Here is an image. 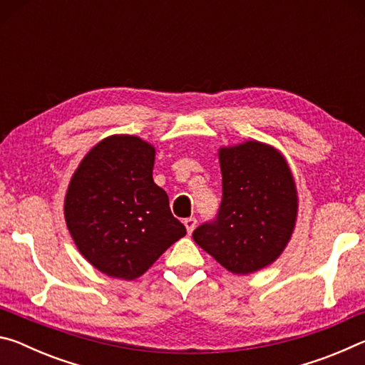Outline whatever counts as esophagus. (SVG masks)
<instances>
[{"label": "esophagus", "instance_id": "esophagus-1", "mask_svg": "<svg viewBox=\"0 0 365 365\" xmlns=\"http://www.w3.org/2000/svg\"><path fill=\"white\" fill-rule=\"evenodd\" d=\"M183 224H185V227H187V232L191 233V232L195 230V227H196V219L195 217H188V219L183 220Z\"/></svg>", "mask_w": 365, "mask_h": 365}]
</instances>
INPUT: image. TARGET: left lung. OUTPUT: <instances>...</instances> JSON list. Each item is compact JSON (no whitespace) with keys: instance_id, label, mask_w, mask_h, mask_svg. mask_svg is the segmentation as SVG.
I'll return each instance as SVG.
<instances>
[{"instance_id":"8db88e82","label":"left lung","mask_w":365,"mask_h":365,"mask_svg":"<svg viewBox=\"0 0 365 365\" xmlns=\"http://www.w3.org/2000/svg\"><path fill=\"white\" fill-rule=\"evenodd\" d=\"M222 201L217 215L193 240L233 274H251L274 262L292 237L298 197L279 151L246 141L219 153Z\"/></svg>"}]
</instances>
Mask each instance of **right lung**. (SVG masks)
<instances>
[{
    "label": "right lung",
    "mask_w": 365,
    "mask_h": 365,
    "mask_svg": "<svg viewBox=\"0 0 365 365\" xmlns=\"http://www.w3.org/2000/svg\"><path fill=\"white\" fill-rule=\"evenodd\" d=\"M153 165L151 145L114 135L86 154L71 180L67 228L86 261L109 277L137 279L187 235Z\"/></svg>",
    "instance_id": "right-lung-1"
}]
</instances>
